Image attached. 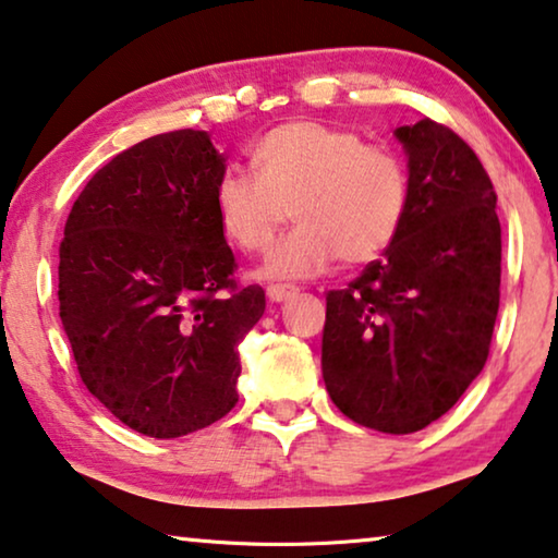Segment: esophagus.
Returning <instances> with one entry per match:
<instances>
[{
    "mask_svg": "<svg viewBox=\"0 0 558 558\" xmlns=\"http://www.w3.org/2000/svg\"><path fill=\"white\" fill-rule=\"evenodd\" d=\"M298 293V286H290V282H272L268 286V298L272 303H282L288 298H293Z\"/></svg>",
    "mask_w": 558,
    "mask_h": 558,
    "instance_id": "esophagus-1",
    "label": "esophagus"
}]
</instances>
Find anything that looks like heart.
<instances>
[{"instance_id": "obj_1", "label": "heart", "mask_w": 558, "mask_h": 558, "mask_svg": "<svg viewBox=\"0 0 558 558\" xmlns=\"http://www.w3.org/2000/svg\"><path fill=\"white\" fill-rule=\"evenodd\" d=\"M255 174L215 182V215L245 253H265L293 207L298 228L265 260L268 278H313L332 263L365 265L388 251L409 213V170L396 149L359 132L295 120L251 149Z\"/></svg>"}]
</instances>
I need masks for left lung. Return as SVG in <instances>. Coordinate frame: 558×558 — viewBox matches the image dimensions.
I'll use <instances>...</instances> for the list:
<instances>
[{"mask_svg":"<svg viewBox=\"0 0 558 558\" xmlns=\"http://www.w3.org/2000/svg\"><path fill=\"white\" fill-rule=\"evenodd\" d=\"M409 213L380 260L328 290L323 378L348 418L384 434L438 421L484 371L501 295V222L476 153L423 118L398 128Z\"/></svg>","mask_w":558,"mask_h":558,"instance_id":"8db88e82","label":"left lung"}]
</instances>
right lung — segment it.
Returning a JSON list of instances; mask_svg holds the SVG:
<instances>
[{
	"mask_svg": "<svg viewBox=\"0 0 558 558\" xmlns=\"http://www.w3.org/2000/svg\"><path fill=\"white\" fill-rule=\"evenodd\" d=\"M226 157L199 130L132 145L74 199L60 318L82 384L137 434H195L238 403V345L265 313L215 215Z\"/></svg>",
	"mask_w": 558,
	"mask_h": 558,
	"instance_id": "add662e5",
	"label": "right lung"
}]
</instances>
